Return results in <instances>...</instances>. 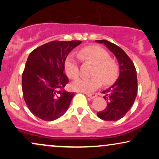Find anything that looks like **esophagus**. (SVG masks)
<instances>
[{
  "label": "esophagus",
  "instance_id": "esophagus-1",
  "mask_svg": "<svg viewBox=\"0 0 159 159\" xmlns=\"http://www.w3.org/2000/svg\"><path fill=\"white\" fill-rule=\"evenodd\" d=\"M96 96H97V95H96V93H89V94H87V96H88L89 98H90L91 99H93L94 98H96Z\"/></svg>",
  "mask_w": 159,
  "mask_h": 159
}]
</instances>
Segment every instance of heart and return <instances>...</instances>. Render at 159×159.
Masks as SVG:
<instances>
[{
  "mask_svg": "<svg viewBox=\"0 0 159 159\" xmlns=\"http://www.w3.org/2000/svg\"><path fill=\"white\" fill-rule=\"evenodd\" d=\"M78 57L84 62H90L95 64L92 75L90 78H80L74 81L72 89L84 93L93 92L104 84L110 85L116 81L119 75V67L114 60L111 59L109 54L105 49L97 45H90L81 49ZM64 69L67 75L75 80L80 75L78 59L73 54H69L64 62Z\"/></svg>",
  "mask_w": 159,
  "mask_h": 159,
  "instance_id": "heart-1",
  "label": "heart"
}]
</instances>
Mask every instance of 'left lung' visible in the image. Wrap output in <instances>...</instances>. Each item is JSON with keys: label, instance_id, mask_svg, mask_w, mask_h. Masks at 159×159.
<instances>
[{"label": "left lung", "instance_id": "obj_1", "mask_svg": "<svg viewBox=\"0 0 159 159\" xmlns=\"http://www.w3.org/2000/svg\"><path fill=\"white\" fill-rule=\"evenodd\" d=\"M103 43L117 59L120 75L115 83L103 91L107 106L97 113L100 119L107 121H116L123 118L131 109L138 94V78L134 63L125 52L114 43L107 40H96Z\"/></svg>", "mask_w": 159, "mask_h": 159}]
</instances>
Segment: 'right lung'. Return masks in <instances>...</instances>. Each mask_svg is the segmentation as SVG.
<instances>
[{
  "label": "right lung",
  "mask_w": 159,
  "mask_h": 159,
  "mask_svg": "<svg viewBox=\"0 0 159 159\" xmlns=\"http://www.w3.org/2000/svg\"><path fill=\"white\" fill-rule=\"evenodd\" d=\"M81 41H52L29 54L22 74V92L27 107L45 121L58 119L68 110L73 93L63 90L69 82L64 62Z\"/></svg>",
  "instance_id": "obj_1"
}]
</instances>
